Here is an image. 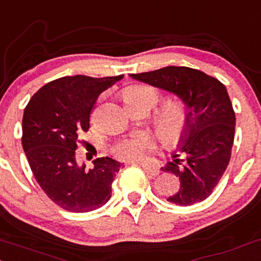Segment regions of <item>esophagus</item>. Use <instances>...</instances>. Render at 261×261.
Wrapping results in <instances>:
<instances>
[{"label": "esophagus", "mask_w": 261, "mask_h": 261, "mask_svg": "<svg viewBox=\"0 0 261 261\" xmlns=\"http://www.w3.org/2000/svg\"><path fill=\"white\" fill-rule=\"evenodd\" d=\"M141 167L144 168V171L148 174L150 177H156L157 174L160 173V170L156 167H152V166H147V165H141Z\"/></svg>", "instance_id": "1"}]
</instances>
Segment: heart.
Returning a JSON list of instances; mask_svg holds the SVG:
<instances>
[{
  "mask_svg": "<svg viewBox=\"0 0 261 261\" xmlns=\"http://www.w3.org/2000/svg\"><path fill=\"white\" fill-rule=\"evenodd\" d=\"M124 100L126 105H142L150 110L160 100V94L150 85H135L124 91ZM154 127L165 144H178L187 131V116L182 105L178 102L163 105L154 115ZM153 148L152 137L147 134H139L120 141L114 147V154L122 161H140Z\"/></svg>",
  "mask_w": 261,
  "mask_h": 261,
  "instance_id": "obj_1",
  "label": "heart"
}]
</instances>
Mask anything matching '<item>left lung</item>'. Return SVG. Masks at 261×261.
<instances>
[{"instance_id":"left-lung-1","label":"left lung","mask_w":261,"mask_h":261,"mask_svg":"<svg viewBox=\"0 0 261 261\" xmlns=\"http://www.w3.org/2000/svg\"><path fill=\"white\" fill-rule=\"evenodd\" d=\"M131 78L163 89L182 100L187 131L162 171L181 182L177 193L167 198L178 205H192L211 196L230 161L236 131V114L228 91L218 79L188 67H165Z\"/></svg>"}]
</instances>
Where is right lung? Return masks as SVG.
<instances>
[{
	"label": "right lung",
	"mask_w": 261,
	"mask_h": 261,
	"mask_svg": "<svg viewBox=\"0 0 261 261\" xmlns=\"http://www.w3.org/2000/svg\"><path fill=\"white\" fill-rule=\"evenodd\" d=\"M124 75L63 76L31 98L22 120V146L34 178L57 205L73 213L102 207L122 165L110 157L94 160L88 170L76 161L80 134L90 127L100 94Z\"/></svg>",
	"instance_id": "obj_1"
}]
</instances>
